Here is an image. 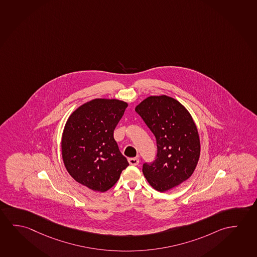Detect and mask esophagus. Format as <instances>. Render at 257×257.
<instances>
[{"label": "esophagus", "instance_id": "esophagus-1", "mask_svg": "<svg viewBox=\"0 0 257 257\" xmlns=\"http://www.w3.org/2000/svg\"><path fill=\"white\" fill-rule=\"evenodd\" d=\"M128 163L131 165H133V166H136V165H138L139 163V158H130L128 159Z\"/></svg>", "mask_w": 257, "mask_h": 257}]
</instances>
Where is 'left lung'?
I'll return each mask as SVG.
<instances>
[{
	"instance_id": "obj_1",
	"label": "left lung",
	"mask_w": 257,
	"mask_h": 257,
	"mask_svg": "<svg viewBox=\"0 0 257 257\" xmlns=\"http://www.w3.org/2000/svg\"><path fill=\"white\" fill-rule=\"evenodd\" d=\"M136 111L157 144L155 160L143 164V173L157 191H167L187 180L196 169L200 156L196 124L181 103L166 95L145 99Z\"/></svg>"
}]
</instances>
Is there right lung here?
<instances>
[{
    "label": "right lung",
    "instance_id": "1",
    "mask_svg": "<svg viewBox=\"0 0 257 257\" xmlns=\"http://www.w3.org/2000/svg\"><path fill=\"white\" fill-rule=\"evenodd\" d=\"M126 107L115 99H94L75 110L66 123L61 141L64 165L77 182L94 191L111 188L128 166L113 138Z\"/></svg>",
    "mask_w": 257,
    "mask_h": 257
}]
</instances>
